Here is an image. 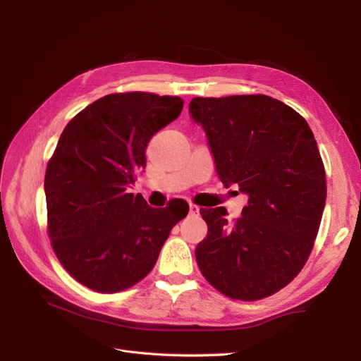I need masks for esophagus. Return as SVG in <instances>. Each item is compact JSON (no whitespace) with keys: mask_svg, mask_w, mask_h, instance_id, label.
I'll return each instance as SVG.
<instances>
[{"mask_svg":"<svg viewBox=\"0 0 361 361\" xmlns=\"http://www.w3.org/2000/svg\"><path fill=\"white\" fill-rule=\"evenodd\" d=\"M200 212V207L195 206V204H190V215H199Z\"/></svg>","mask_w":361,"mask_h":361,"instance_id":"obj_1","label":"esophagus"}]
</instances>
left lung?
I'll list each match as a JSON object with an SVG mask.
<instances>
[{"instance_id": "1", "label": "left lung", "mask_w": 361, "mask_h": 361, "mask_svg": "<svg viewBox=\"0 0 361 361\" xmlns=\"http://www.w3.org/2000/svg\"><path fill=\"white\" fill-rule=\"evenodd\" d=\"M224 187L248 197L241 218L202 209L207 235L195 248L203 277L226 297L255 301L285 288L313 248L326 199L325 170L307 122L265 94L194 97Z\"/></svg>"}]
</instances>
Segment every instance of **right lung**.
Masks as SVG:
<instances>
[{
    "instance_id": "1",
    "label": "right lung",
    "mask_w": 361,
    "mask_h": 361,
    "mask_svg": "<svg viewBox=\"0 0 361 361\" xmlns=\"http://www.w3.org/2000/svg\"><path fill=\"white\" fill-rule=\"evenodd\" d=\"M178 96L113 93L64 128L48 162V232L61 265L84 286L120 292L155 267L188 204L152 207L128 190L146 167L150 138L182 113Z\"/></svg>"
}]
</instances>
